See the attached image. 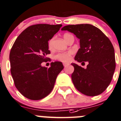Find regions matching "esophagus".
<instances>
[{
  "mask_svg": "<svg viewBox=\"0 0 121 121\" xmlns=\"http://www.w3.org/2000/svg\"><path fill=\"white\" fill-rule=\"evenodd\" d=\"M69 65V63H63V65H64V67H66V66H67V65Z\"/></svg>",
  "mask_w": 121,
  "mask_h": 121,
  "instance_id": "1",
  "label": "esophagus"
}]
</instances>
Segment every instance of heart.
<instances>
[{
	"label": "heart",
	"instance_id": "obj_1",
	"mask_svg": "<svg viewBox=\"0 0 121 121\" xmlns=\"http://www.w3.org/2000/svg\"><path fill=\"white\" fill-rule=\"evenodd\" d=\"M71 35L70 34L66 33L64 34L63 37H64V39L67 42L69 37ZM54 41V38L52 37L48 42V48L49 50H52V48H53ZM73 54V52L72 51H69L65 52H59V53L57 54L55 56V58L61 62L67 63V62H69L71 60V56H72Z\"/></svg>",
	"mask_w": 121,
	"mask_h": 121
}]
</instances>
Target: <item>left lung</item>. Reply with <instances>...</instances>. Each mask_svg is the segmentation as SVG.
Masks as SVG:
<instances>
[{
	"label": "left lung",
	"instance_id": "obj_1",
	"mask_svg": "<svg viewBox=\"0 0 121 121\" xmlns=\"http://www.w3.org/2000/svg\"><path fill=\"white\" fill-rule=\"evenodd\" d=\"M76 35L80 48L75 56L79 63H89L86 69L72 63L71 79L80 93L89 96L99 95L112 81L115 70L114 48L111 41L99 28L90 24L70 25L62 28Z\"/></svg>",
	"mask_w": 121,
	"mask_h": 121
}]
</instances>
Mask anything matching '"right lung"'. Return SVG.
<instances>
[{"instance_id":"right-lung-1","label":"right lung","mask_w":121,"mask_h":121,"mask_svg":"<svg viewBox=\"0 0 121 121\" xmlns=\"http://www.w3.org/2000/svg\"><path fill=\"white\" fill-rule=\"evenodd\" d=\"M62 25L36 24L29 26L17 37L9 54L10 73L15 86L25 98L34 100L48 95L58 74L64 68L61 62L51 63L49 68L41 63L50 58L48 42Z\"/></svg>"}]
</instances>
